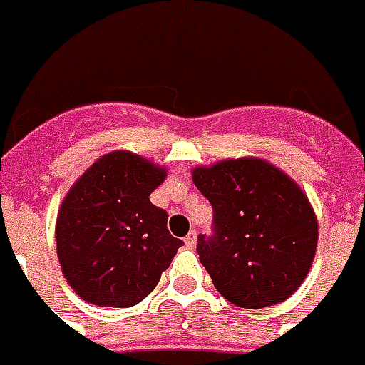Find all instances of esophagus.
I'll list each match as a JSON object with an SVG mask.
<instances>
[{"label":"esophagus","mask_w":365,"mask_h":365,"mask_svg":"<svg viewBox=\"0 0 365 365\" xmlns=\"http://www.w3.org/2000/svg\"><path fill=\"white\" fill-rule=\"evenodd\" d=\"M185 245H187L188 250H192L196 245V232L192 230V232H188L187 237H185Z\"/></svg>","instance_id":"34e87169"}]
</instances>
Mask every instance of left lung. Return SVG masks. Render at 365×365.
Here are the masks:
<instances>
[{
	"mask_svg": "<svg viewBox=\"0 0 365 365\" xmlns=\"http://www.w3.org/2000/svg\"><path fill=\"white\" fill-rule=\"evenodd\" d=\"M192 182L212 204L214 236L198 255L224 299L242 309L287 301L309 275L319 222L301 187L259 157L195 167Z\"/></svg>",
	"mask_w": 365,
	"mask_h": 365,
	"instance_id": "obj_1",
	"label": "left lung"
}]
</instances>
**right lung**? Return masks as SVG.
<instances>
[{
	"mask_svg": "<svg viewBox=\"0 0 365 365\" xmlns=\"http://www.w3.org/2000/svg\"><path fill=\"white\" fill-rule=\"evenodd\" d=\"M167 169L131 151L88 167L56 216V255L68 285L98 307L128 309L153 291L182 245L149 195Z\"/></svg>",
	"mask_w": 365,
	"mask_h": 365,
	"instance_id": "obj_1",
	"label": "right lung"
}]
</instances>
